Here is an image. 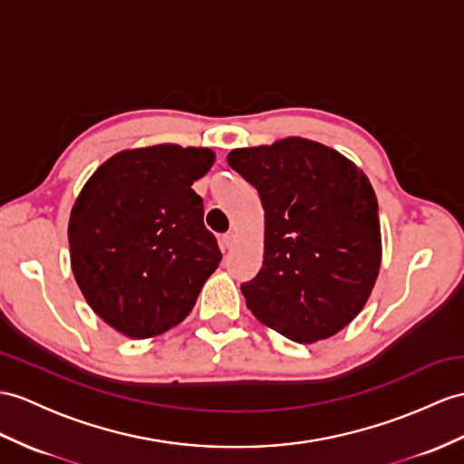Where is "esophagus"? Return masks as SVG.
<instances>
[{"label":"esophagus","instance_id":"34e87169","mask_svg":"<svg viewBox=\"0 0 464 464\" xmlns=\"http://www.w3.org/2000/svg\"><path fill=\"white\" fill-rule=\"evenodd\" d=\"M234 242H236V234L234 232H226L222 238H220V244H222L224 250H230V247L234 246Z\"/></svg>","mask_w":464,"mask_h":464}]
</instances>
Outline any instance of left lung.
Returning a JSON list of instances; mask_svg holds the SVG:
<instances>
[{
	"label": "left lung",
	"instance_id": "1",
	"mask_svg": "<svg viewBox=\"0 0 464 464\" xmlns=\"http://www.w3.org/2000/svg\"><path fill=\"white\" fill-rule=\"evenodd\" d=\"M266 210L264 264L246 304L293 343L336 334L362 311L382 262L378 200L368 177L323 143L287 138L228 153Z\"/></svg>",
	"mask_w": 464,
	"mask_h": 464
}]
</instances>
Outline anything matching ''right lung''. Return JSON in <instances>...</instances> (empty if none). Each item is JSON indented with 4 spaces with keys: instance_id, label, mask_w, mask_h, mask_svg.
I'll list each match as a JSON object with an SVG mask.
<instances>
[{
    "instance_id": "add662e5",
    "label": "right lung",
    "mask_w": 464,
    "mask_h": 464,
    "mask_svg": "<svg viewBox=\"0 0 464 464\" xmlns=\"http://www.w3.org/2000/svg\"><path fill=\"white\" fill-rule=\"evenodd\" d=\"M214 163L207 147L161 143L120 151L78 195L71 264L90 307L130 338L185 321L222 254L193 183Z\"/></svg>"
}]
</instances>
